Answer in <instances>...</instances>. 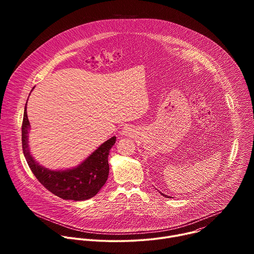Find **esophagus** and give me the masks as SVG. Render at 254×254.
<instances>
[{
	"mask_svg": "<svg viewBox=\"0 0 254 254\" xmlns=\"http://www.w3.org/2000/svg\"><path fill=\"white\" fill-rule=\"evenodd\" d=\"M123 133H124V134H129V133H131V128L128 127H124V128H123Z\"/></svg>",
	"mask_w": 254,
	"mask_h": 254,
	"instance_id": "esophagus-1",
	"label": "esophagus"
}]
</instances>
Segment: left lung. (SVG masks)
Here are the masks:
<instances>
[{"instance_id": "1", "label": "left lung", "mask_w": 254, "mask_h": 254, "mask_svg": "<svg viewBox=\"0 0 254 254\" xmlns=\"http://www.w3.org/2000/svg\"><path fill=\"white\" fill-rule=\"evenodd\" d=\"M160 193H161V192H160ZM161 194H162L164 197H167V198H172V197H170V196H167V195H165V194H163V193H161Z\"/></svg>"}]
</instances>
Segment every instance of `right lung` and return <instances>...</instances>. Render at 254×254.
<instances>
[{
  "mask_svg": "<svg viewBox=\"0 0 254 254\" xmlns=\"http://www.w3.org/2000/svg\"><path fill=\"white\" fill-rule=\"evenodd\" d=\"M29 130L30 123L26 103L22 124L23 153L31 171L48 191L64 200L83 201L95 196L103 187L110 173L108 154L116 143V136L101 143V146L77 167L52 171L40 166L32 157L28 143Z\"/></svg>",
  "mask_w": 254,
  "mask_h": 254,
  "instance_id": "obj_1",
  "label": "right lung"
}]
</instances>
